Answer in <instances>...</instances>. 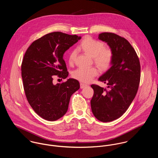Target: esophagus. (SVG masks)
Masks as SVG:
<instances>
[{"label": "esophagus", "instance_id": "34e87169", "mask_svg": "<svg viewBox=\"0 0 158 158\" xmlns=\"http://www.w3.org/2000/svg\"><path fill=\"white\" fill-rule=\"evenodd\" d=\"M87 86H88V85H86V84H84V83H80V88H81V89H83V88L86 87Z\"/></svg>", "mask_w": 158, "mask_h": 158}]
</instances>
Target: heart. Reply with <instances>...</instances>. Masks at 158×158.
Instances as JSON below:
<instances>
[{"instance_id":"b5f03b06","label":"heart","mask_w":158,"mask_h":158,"mask_svg":"<svg viewBox=\"0 0 158 158\" xmlns=\"http://www.w3.org/2000/svg\"><path fill=\"white\" fill-rule=\"evenodd\" d=\"M77 49L92 57L94 63L101 70H106L110 67L113 60V52L109 47H104L102 42L85 37L80 43ZM76 53L71 52L68 56V63L72 66L75 61ZM98 75L95 68H78L72 73V77L83 83H88Z\"/></svg>"}]
</instances>
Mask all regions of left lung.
<instances>
[{
    "label": "left lung",
    "instance_id": "1",
    "mask_svg": "<svg viewBox=\"0 0 158 158\" xmlns=\"http://www.w3.org/2000/svg\"><path fill=\"white\" fill-rule=\"evenodd\" d=\"M99 40L107 43L113 52L112 66L98 79L109 90L91 85L94 95L92 111L100 121L108 122L120 117L135 97L140 80V64L135 50L124 38L113 33H102Z\"/></svg>",
    "mask_w": 158,
    "mask_h": 158
}]
</instances>
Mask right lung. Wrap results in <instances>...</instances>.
Here are the masks:
<instances>
[{
  "instance_id": "1",
  "label": "right lung",
  "mask_w": 158,
  "mask_h": 158,
  "mask_svg": "<svg viewBox=\"0 0 158 158\" xmlns=\"http://www.w3.org/2000/svg\"><path fill=\"white\" fill-rule=\"evenodd\" d=\"M80 39L75 35L50 33L33 41L24 55L21 75L25 96L35 112L46 120L63 117L71 95L80 88L78 81L73 78L53 85V75L68 77L63 54Z\"/></svg>"
}]
</instances>
